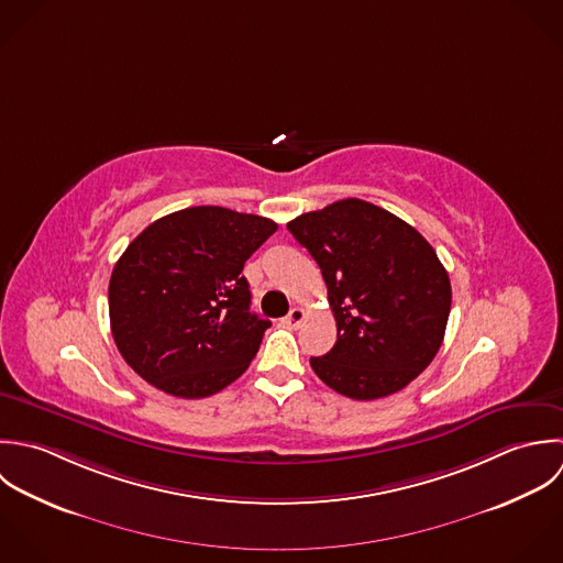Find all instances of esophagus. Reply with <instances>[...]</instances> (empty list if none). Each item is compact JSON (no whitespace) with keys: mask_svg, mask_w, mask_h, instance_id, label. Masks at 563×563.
Returning a JSON list of instances; mask_svg holds the SVG:
<instances>
[{"mask_svg":"<svg viewBox=\"0 0 563 563\" xmlns=\"http://www.w3.org/2000/svg\"><path fill=\"white\" fill-rule=\"evenodd\" d=\"M303 319H306V312H303L301 308H292L284 321H286V325H288V328H299Z\"/></svg>","mask_w":563,"mask_h":563,"instance_id":"esophagus-1","label":"esophagus"}]
</instances>
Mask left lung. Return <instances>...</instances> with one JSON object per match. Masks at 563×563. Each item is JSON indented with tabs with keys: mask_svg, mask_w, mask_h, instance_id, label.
Returning a JSON list of instances; mask_svg holds the SVG:
<instances>
[{
	"mask_svg": "<svg viewBox=\"0 0 563 563\" xmlns=\"http://www.w3.org/2000/svg\"><path fill=\"white\" fill-rule=\"evenodd\" d=\"M317 260L336 319V343L310 358L314 374L352 399L401 390L437 356L452 303L450 277L428 240L361 198L290 220Z\"/></svg>",
	"mask_w": 563,
	"mask_h": 563,
	"instance_id": "left-lung-1",
	"label": "left lung"
}]
</instances>
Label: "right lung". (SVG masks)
<instances>
[{
	"instance_id": "obj_1",
	"label": "right lung",
	"mask_w": 563,
	"mask_h": 563,
	"mask_svg": "<svg viewBox=\"0 0 563 563\" xmlns=\"http://www.w3.org/2000/svg\"><path fill=\"white\" fill-rule=\"evenodd\" d=\"M277 222L200 205L148 224L109 282L113 341L155 388L198 399L246 372L271 321L253 314L244 262Z\"/></svg>"
}]
</instances>
